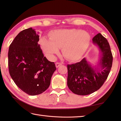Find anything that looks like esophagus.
Returning a JSON list of instances; mask_svg holds the SVG:
<instances>
[{"instance_id":"34e87169","label":"esophagus","mask_w":121,"mask_h":121,"mask_svg":"<svg viewBox=\"0 0 121 121\" xmlns=\"http://www.w3.org/2000/svg\"><path fill=\"white\" fill-rule=\"evenodd\" d=\"M62 65V63H59V62H56V68H58L59 66H61Z\"/></svg>"}]
</instances>
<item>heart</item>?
I'll return each mask as SVG.
<instances>
[{
    "label": "heart",
    "mask_w": 121,
    "mask_h": 121,
    "mask_svg": "<svg viewBox=\"0 0 121 121\" xmlns=\"http://www.w3.org/2000/svg\"><path fill=\"white\" fill-rule=\"evenodd\" d=\"M91 37L84 30L76 29L54 30L50 38L43 37L40 40L42 49L49 58L53 59L62 48L64 56L70 61L80 59L88 47Z\"/></svg>",
    "instance_id": "obj_1"
}]
</instances>
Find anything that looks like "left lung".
I'll list each match as a JSON object with an SVG mask.
<instances>
[{
	"instance_id": "8db88e82",
	"label": "left lung",
	"mask_w": 121,
	"mask_h": 121,
	"mask_svg": "<svg viewBox=\"0 0 121 121\" xmlns=\"http://www.w3.org/2000/svg\"><path fill=\"white\" fill-rule=\"evenodd\" d=\"M100 51V60L97 67L92 66L85 58L80 62L68 65L67 85L73 93L87 95L98 90L106 81L111 69L113 56L109 43L98 33L92 38Z\"/></svg>"
}]
</instances>
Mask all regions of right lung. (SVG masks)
Listing matches in <instances>:
<instances>
[{"label": "right lung", "mask_w": 121, "mask_h": 121, "mask_svg": "<svg viewBox=\"0 0 121 121\" xmlns=\"http://www.w3.org/2000/svg\"><path fill=\"white\" fill-rule=\"evenodd\" d=\"M39 37L32 27L23 30L12 41L8 51L10 76L19 88L31 96L48 89L56 70L55 63L43 56Z\"/></svg>", "instance_id": "1"}]
</instances>
